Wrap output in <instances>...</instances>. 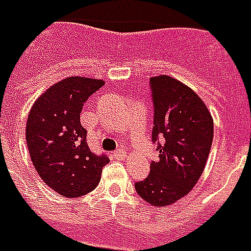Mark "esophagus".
<instances>
[{
    "instance_id": "1",
    "label": "esophagus",
    "mask_w": 251,
    "mask_h": 251,
    "mask_svg": "<svg viewBox=\"0 0 251 251\" xmlns=\"http://www.w3.org/2000/svg\"><path fill=\"white\" fill-rule=\"evenodd\" d=\"M126 155H127V151L124 150V149H119V150L115 152V157H116L117 159H124Z\"/></svg>"
}]
</instances>
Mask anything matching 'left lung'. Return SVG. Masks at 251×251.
Returning a JSON list of instances; mask_svg holds the SVG:
<instances>
[{
    "mask_svg": "<svg viewBox=\"0 0 251 251\" xmlns=\"http://www.w3.org/2000/svg\"><path fill=\"white\" fill-rule=\"evenodd\" d=\"M154 106L152 143L159 151L150 174L135 189L154 207L188 195L204 172L214 138V120L191 88L169 75L150 78Z\"/></svg>",
    "mask_w": 251,
    "mask_h": 251,
    "instance_id": "1",
    "label": "left lung"
}]
</instances>
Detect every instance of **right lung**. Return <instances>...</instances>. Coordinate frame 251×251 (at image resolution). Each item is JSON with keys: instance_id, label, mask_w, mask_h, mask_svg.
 <instances>
[{"instance_id": "1", "label": "right lung", "mask_w": 251, "mask_h": 251, "mask_svg": "<svg viewBox=\"0 0 251 251\" xmlns=\"http://www.w3.org/2000/svg\"><path fill=\"white\" fill-rule=\"evenodd\" d=\"M104 85L101 79L69 77L52 85L31 108L25 138L32 163L44 182L63 197H79L99 185L105 154H94L86 142L79 113Z\"/></svg>"}]
</instances>
